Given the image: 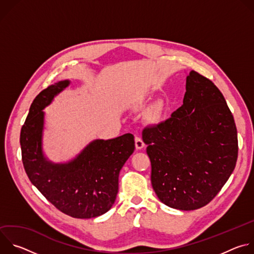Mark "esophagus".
I'll return each instance as SVG.
<instances>
[{
	"instance_id": "1",
	"label": "esophagus",
	"mask_w": 254,
	"mask_h": 254,
	"mask_svg": "<svg viewBox=\"0 0 254 254\" xmlns=\"http://www.w3.org/2000/svg\"><path fill=\"white\" fill-rule=\"evenodd\" d=\"M134 142H135V148H136V150H141L142 148H144V142H143V140L141 139V137H139V136H135L134 137Z\"/></svg>"
}]
</instances>
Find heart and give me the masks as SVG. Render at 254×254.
Segmentation results:
<instances>
[{"mask_svg":"<svg viewBox=\"0 0 254 254\" xmlns=\"http://www.w3.org/2000/svg\"><path fill=\"white\" fill-rule=\"evenodd\" d=\"M160 110H161V104H158V105L156 106V111H157V112H159Z\"/></svg>","mask_w":254,"mask_h":254,"instance_id":"1","label":"heart"}]
</instances>
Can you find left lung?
<instances>
[{
  "mask_svg": "<svg viewBox=\"0 0 254 254\" xmlns=\"http://www.w3.org/2000/svg\"><path fill=\"white\" fill-rule=\"evenodd\" d=\"M158 198L179 210L204 207L220 192L238 156L237 129L226 100L210 79L192 70L183 105L142 130Z\"/></svg>",
  "mask_w": 254,
  "mask_h": 254,
  "instance_id": "left-lung-1",
  "label": "left lung"
}]
</instances>
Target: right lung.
I'll list each match as a JSON object with an SVG mask.
<instances>
[{"label": "right lung", "instance_id": "right-lung-1", "mask_svg": "<svg viewBox=\"0 0 254 254\" xmlns=\"http://www.w3.org/2000/svg\"><path fill=\"white\" fill-rule=\"evenodd\" d=\"M69 85L59 81L33 100L21 128L22 162L31 183L59 211L74 218H94L114 205L120 172L134 151L131 133L113 139H96L67 164L47 161L41 148L43 108Z\"/></svg>", "mask_w": 254, "mask_h": 254}]
</instances>
